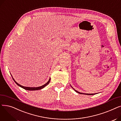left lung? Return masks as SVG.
Returning a JSON list of instances; mask_svg holds the SVG:
<instances>
[{"instance_id":"obj_1","label":"left lung","mask_w":121,"mask_h":121,"mask_svg":"<svg viewBox=\"0 0 121 121\" xmlns=\"http://www.w3.org/2000/svg\"><path fill=\"white\" fill-rule=\"evenodd\" d=\"M72 87V86H71ZM73 88V87H72ZM73 89L77 92V93H79V94H85V95H95V94H84V93H80V92H78V91H77V90H75V89H74L73 88Z\"/></svg>"}]
</instances>
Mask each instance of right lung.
<instances>
[{
    "label": "right lung",
    "mask_w": 121,
    "mask_h": 121,
    "mask_svg": "<svg viewBox=\"0 0 121 121\" xmlns=\"http://www.w3.org/2000/svg\"><path fill=\"white\" fill-rule=\"evenodd\" d=\"M12 78H13V79L14 81H15V83H16L18 86H19L20 87L22 88L23 89H25V90H28V91H34V90H38L42 89H43V88H44V87L46 86L47 85H48V83H49L50 81V78L48 80V81L47 82V83H46L45 84H44V85H42V86H41L37 87H24V86H22V85H20V84H18V83H17V82L14 80V79L12 77Z\"/></svg>",
    "instance_id": "obj_1"
}]
</instances>
